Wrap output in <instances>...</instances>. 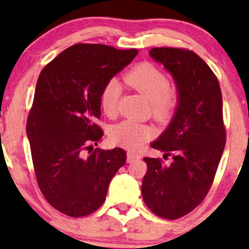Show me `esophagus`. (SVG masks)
Instances as JSON below:
<instances>
[{
    "label": "esophagus",
    "instance_id": "34e87169",
    "mask_svg": "<svg viewBox=\"0 0 249 249\" xmlns=\"http://www.w3.org/2000/svg\"><path fill=\"white\" fill-rule=\"evenodd\" d=\"M139 159H141L140 154H136V153H132V152L127 153V162H134Z\"/></svg>",
    "mask_w": 249,
    "mask_h": 249
}]
</instances>
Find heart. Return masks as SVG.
<instances>
[{"mask_svg": "<svg viewBox=\"0 0 249 249\" xmlns=\"http://www.w3.org/2000/svg\"><path fill=\"white\" fill-rule=\"evenodd\" d=\"M125 84L144 95L152 102V113L158 119L169 117L177 102V92L170 87L169 77L164 71L143 61L135 65L123 77ZM120 97V87L117 80H109L100 92V102L106 115L113 118L118 113ZM154 130L150 125L134 120H124L112 127L110 140L117 144L129 149H136L144 142L152 139Z\"/></svg>", "mask_w": 249, "mask_h": 249, "instance_id": "obj_1", "label": "heart"}]
</instances>
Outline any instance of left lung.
I'll list each match as a JSON object with an SVG mask.
<instances>
[{"instance_id": "1", "label": "left lung", "mask_w": 249, "mask_h": 249, "mask_svg": "<svg viewBox=\"0 0 249 249\" xmlns=\"http://www.w3.org/2000/svg\"><path fill=\"white\" fill-rule=\"evenodd\" d=\"M149 54L173 76L178 107L171 124L152 147L172 157L144 158L142 197L158 217L175 220L203 201L225 147L219 82L207 64L184 48H153Z\"/></svg>"}]
</instances>
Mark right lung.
Segmentation results:
<instances>
[{
    "label": "right lung",
    "instance_id": "right-lung-1",
    "mask_svg": "<svg viewBox=\"0 0 249 249\" xmlns=\"http://www.w3.org/2000/svg\"><path fill=\"white\" fill-rule=\"evenodd\" d=\"M105 44L78 43L42 70L26 132L34 171L44 199L73 218L101 207L109 182L126 161L122 148H92L104 131L100 92L137 55Z\"/></svg>",
    "mask_w": 249,
    "mask_h": 249
}]
</instances>
